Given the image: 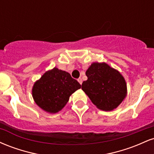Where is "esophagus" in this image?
Here are the masks:
<instances>
[{"label":"esophagus","instance_id":"1","mask_svg":"<svg viewBox=\"0 0 154 154\" xmlns=\"http://www.w3.org/2000/svg\"><path fill=\"white\" fill-rule=\"evenodd\" d=\"M77 81H78L79 84L82 85V79H81V78H79L78 79H77Z\"/></svg>","mask_w":154,"mask_h":154}]
</instances>
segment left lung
I'll list each match as a JSON object with an SVG mask.
<instances>
[{
  "label": "left lung",
  "mask_w": 154,
  "mask_h": 154,
  "mask_svg": "<svg viewBox=\"0 0 154 154\" xmlns=\"http://www.w3.org/2000/svg\"><path fill=\"white\" fill-rule=\"evenodd\" d=\"M82 89L98 109L111 111L122 102L127 85L122 75L106 63H93L86 71Z\"/></svg>",
  "instance_id": "obj_1"
}]
</instances>
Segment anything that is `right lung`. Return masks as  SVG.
Wrapping results in <instances>:
<instances>
[{"label": "right lung", "instance_id": "obj_1", "mask_svg": "<svg viewBox=\"0 0 154 154\" xmlns=\"http://www.w3.org/2000/svg\"><path fill=\"white\" fill-rule=\"evenodd\" d=\"M81 85L68 72L54 68L35 83L32 96L37 105L49 113H56L66 105L69 96Z\"/></svg>", "mask_w": 154, "mask_h": 154}]
</instances>
